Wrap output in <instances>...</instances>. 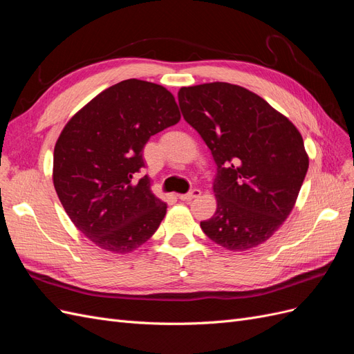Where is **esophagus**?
Segmentation results:
<instances>
[{"instance_id": "34e87169", "label": "esophagus", "mask_w": 354, "mask_h": 354, "mask_svg": "<svg viewBox=\"0 0 354 354\" xmlns=\"http://www.w3.org/2000/svg\"><path fill=\"white\" fill-rule=\"evenodd\" d=\"M199 196H201V190L199 189H192L189 194H186V195H178V198L181 201H192V199L199 198Z\"/></svg>"}]
</instances>
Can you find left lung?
I'll return each mask as SVG.
<instances>
[{"label":"left lung","instance_id":"1","mask_svg":"<svg viewBox=\"0 0 354 354\" xmlns=\"http://www.w3.org/2000/svg\"><path fill=\"white\" fill-rule=\"evenodd\" d=\"M178 104L217 165V209L201 229L230 251L266 242L291 214L304 181L301 134L260 95L229 82L181 87Z\"/></svg>","mask_w":354,"mask_h":354}]
</instances>
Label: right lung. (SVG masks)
<instances>
[{
    "mask_svg": "<svg viewBox=\"0 0 354 354\" xmlns=\"http://www.w3.org/2000/svg\"><path fill=\"white\" fill-rule=\"evenodd\" d=\"M180 111L162 85L125 80L75 113L63 128L53 159V183L77 229L102 250L128 254L159 227L167 203L151 190L143 147L176 125Z\"/></svg>",
    "mask_w": 354,
    "mask_h": 354,
    "instance_id": "add662e5",
    "label": "right lung"
}]
</instances>
